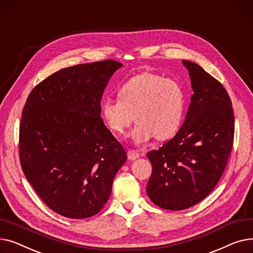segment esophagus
<instances>
[{
	"label": "esophagus",
	"mask_w": 253,
	"mask_h": 253,
	"mask_svg": "<svg viewBox=\"0 0 253 253\" xmlns=\"http://www.w3.org/2000/svg\"><path fill=\"white\" fill-rule=\"evenodd\" d=\"M127 157H128V159H130V160H135V159H137V158L140 157V153H139L137 150L129 149V150L127 151Z\"/></svg>",
	"instance_id": "1"
}]
</instances>
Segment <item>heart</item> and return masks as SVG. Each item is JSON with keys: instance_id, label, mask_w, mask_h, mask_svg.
<instances>
[{"instance_id": "b5f03b06", "label": "heart", "mask_w": 253, "mask_h": 253, "mask_svg": "<svg viewBox=\"0 0 253 253\" xmlns=\"http://www.w3.org/2000/svg\"><path fill=\"white\" fill-rule=\"evenodd\" d=\"M118 97L102 103V116L113 132L123 133L135 115L137 125L130 136L138 145L155 137L170 139L182 125L186 95L182 84L173 79L143 72L127 80Z\"/></svg>"}]
</instances>
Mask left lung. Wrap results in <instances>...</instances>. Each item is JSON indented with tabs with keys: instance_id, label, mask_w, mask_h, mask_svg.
Wrapping results in <instances>:
<instances>
[{
	"instance_id": "left-lung-1",
	"label": "left lung",
	"mask_w": 253,
	"mask_h": 253,
	"mask_svg": "<svg viewBox=\"0 0 253 253\" xmlns=\"http://www.w3.org/2000/svg\"><path fill=\"white\" fill-rule=\"evenodd\" d=\"M183 64L194 91L186 120L173 138L147 153L152 163L147 194L169 211L194 206L214 189L228 165L235 133L232 101L224 85L198 64Z\"/></svg>"
}]
</instances>
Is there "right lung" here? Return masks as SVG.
<instances>
[{
    "mask_svg": "<svg viewBox=\"0 0 253 253\" xmlns=\"http://www.w3.org/2000/svg\"><path fill=\"white\" fill-rule=\"evenodd\" d=\"M123 64L113 59L59 70L28 95L19 126V159L48 207L69 218L97 214L126 152L101 118V99Z\"/></svg>",
    "mask_w": 253,
    "mask_h": 253,
    "instance_id": "right-lung-1",
    "label": "right lung"
}]
</instances>
